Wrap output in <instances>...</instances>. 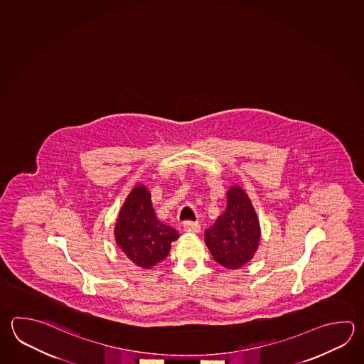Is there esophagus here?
Here are the masks:
<instances>
[{
  "instance_id": "esophagus-1",
  "label": "esophagus",
  "mask_w": 364,
  "mask_h": 364,
  "mask_svg": "<svg viewBox=\"0 0 364 364\" xmlns=\"http://www.w3.org/2000/svg\"><path fill=\"white\" fill-rule=\"evenodd\" d=\"M183 230H185L186 232H190V234H198L200 231V225L199 222H191V221H186L183 222Z\"/></svg>"
}]
</instances>
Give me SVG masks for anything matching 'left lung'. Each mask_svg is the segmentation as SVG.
<instances>
[{"mask_svg":"<svg viewBox=\"0 0 364 364\" xmlns=\"http://www.w3.org/2000/svg\"><path fill=\"white\" fill-rule=\"evenodd\" d=\"M226 198L225 212L205 231V244L215 262L228 270H237L258 250L261 228L250 196L240 186H230Z\"/></svg>","mask_w":364,"mask_h":364,"instance_id":"obj_1","label":"left lung"}]
</instances>
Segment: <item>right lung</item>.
Here are the masks:
<instances>
[{"label":"right lung","instance_id":"obj_1","mask_svg":"<svg viewBox=\"0 0 364 364\" xmlns=\"http://www.w3.org/2000/svg\"><path fill=\"white\" fill-rule=\"evenodd\" d=\"M114 240L129 259L151 269L166 258L171 242L179 237L176 228L157 220L151 193L139 183L132 188L114 223Z\"/></svg>","mask_w":364,"mask_h":364}]
</instances>
